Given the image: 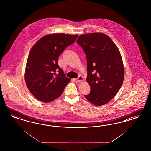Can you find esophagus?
<instances>
[{
    "mask_svg": "<svg viewBox=\"0 0 151 151\" xmlns=\"http://www.w3.org/2000/svg\"><path fill=\"white\" fill-rule=\"evenodd\" d=\"M83 77L82 76H80V75L78 76V78H76V82H78V83H81V82L83 81Z\"/></svg>",
    "mask_w": 151,
    "mask_h": 151,
    "instance_id": "obj_1",
    "label": "esophagus"
}]
</instances>
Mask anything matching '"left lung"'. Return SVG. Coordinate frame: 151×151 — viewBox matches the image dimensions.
<instances>
[{"mask_svg": "<svg viewBox=\"0 0 151 151\" xmlns=\"http://www.w3.org/2000/svg\"><path fill=\"white\" fill-rule=\"evenodd\" d=\"M76 42L87 58L86 81L91 91L84 96L95 105H105L118 93L124 80V68L119 50L103 33L81 35Z\"/></svg>", "mask_w": 151, "mask_h": 151, "instance_id": "1", "label": "left lung"}]
</instances>
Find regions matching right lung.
Instances as JSON below:
<instances>
[{"mask_svg":"<svg viewBox=\"0 0 151 151\" xmlns=\"http://www.w3.org/2000/svg\"><path fill=\"white\" fill-rule=\"evenodd\" d=\"M78 36V34H48L32 47L27 61L24 78L27 88L38 100L51 102L62 95L71 81L59 67L57 60ZM57 72L59 73L56 74Z\"/></svg>","mask_w":151,"mask_h":151,"instance_id":"1","label":"right lung"}]
</instances>
